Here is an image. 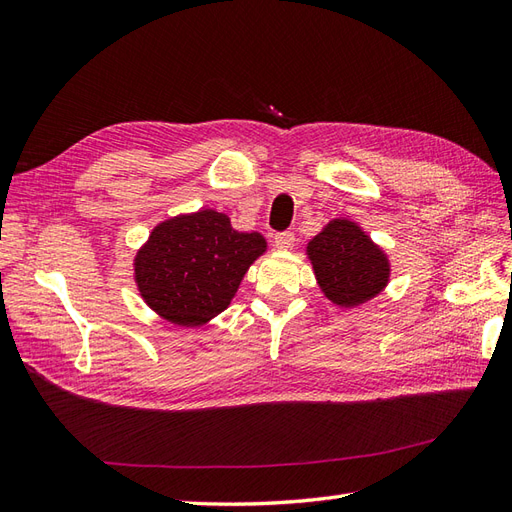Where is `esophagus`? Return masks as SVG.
I'll return each mask as SVG.
<instances>
[{
  "label": "esophagus",
  "mask_w": 512,
  "mask_h": 512,
  "mask_svg": "<svg viewBox=\"0 0 512 512\" xmlns=\"http://www.w3.org/2000/svg\"><path fill=\"white\" fill-rule=\"evenodd\" d=\"M274 246L277 248H290L294 244V233L292 231H279L274 233Z\"/></svg>",
  "instance_id": "34e87169"
}]
</instances>
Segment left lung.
<instances>
[{"label": "left lung", "mask_w": 512, "mask_h": 512, "mask_svg": "<svg viewBox=\"0 0 512 512\" xmlns=\"http://www.w3.org/2000/svg\"><path fill=\"white\" fill-rule=\"evenodd\" d=\"M320 287L333 303L357 307L383 290L389 279L385 255L355 222L333 220L309 244Z\"/></svg>", "instance_id": "1"}]
</instances>
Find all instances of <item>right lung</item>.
Here are the masks:
<instances>
[{
    "label": "right lung",
    "instance_id": "1",
    "mask_svg": "<svg viewBox=\"0 0 512 512\" xmlns=\"http://www.w3.org/2000/svg\"><path fill=\"white\" fill-rule=\"evenodd\" d=\"M266 251L259 233H240L214 209L157 225L136 257V281L162 318L199 326L225 311L255 257Z\"/></svg>",
    "mask_w": 512,
    "mask_h": 512
}]
</instances>
